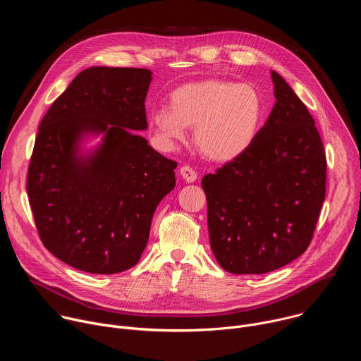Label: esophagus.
I'll return each mask as SVG.
<instances>
[{"mask_svg":"<svg viewBox=\"0 0 361 361\" xmlns=\"http://www.w3.org/2000/svg\"><path fill=\"white\" fill-rule=\"evenodd\" d=\"M180 174L187 183H194L197 180V173L190 166H183L180 169Z\"/></svg>","mask_w":361,"mask_h":361,"instance_id":"34e87169","label":"esophagus"}]
</instances>
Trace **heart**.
Instances as JSON below:
<instances>
[{"instance_id": "1", "label": "heart", "mask_w": 361, "mask_h": 361, "mask_svg": "<svg viewBox=\"0 0 361 361\" xmlns=\"http://www.w3.org/2000/svg\"><path fill=\"white\" fill-rule=\"evenodd\" d=\"M264 117L262 94L250 84L212 78L177 87L170 106L149 114L160 141L173 145L187 128H194V144L205 159L230 163L251 148Z\"/></svg>"}]
</instances>
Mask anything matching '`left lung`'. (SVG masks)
Segmentation results:
<instances>
[{
  "label": "left lung",
  "mask_w": 361,
  "mask_h": 361,
  "mask_svg": "<svg viewBox=\"0 0 361 361\" xmlns=\"http://www.w3.org/2000/svg\"><path fill=\"white\" fill-rule=\"evenodd\" d=\"M276 104L251 148L205 174L210 245L233 274H263L310 245L326 198L327 160L314 118L271 71Z\"/></svg>",
  "instance_id": "8db88e82"
}]
</instances>
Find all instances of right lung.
<instances>
[{
  "label": "right lung",
  "mask_w": 361,
  "mask_h": 361,
  "mask_svg": "<svg viewBox=\"0 0 361 361\" xmlns=\"http://www.w3.org/2000/svg\"><path fill=\"white\" fill-rule=\"evenodd\" d=\"M149 82L145 68H87L39 123L27 176L31 212L44 247L77 270L135 266L154 212L176 187L177 163L133 133L148 127ZM87 132L105 138L80 158L76 144Z\"/></svg>",
  "instance_id": "obj_1"
}]
</instances>
